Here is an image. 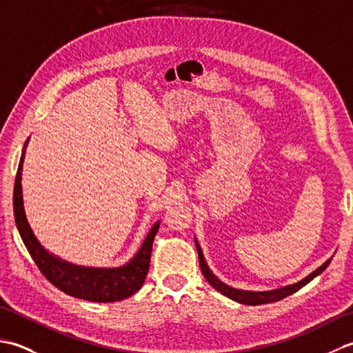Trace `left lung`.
Instances as JSON below:
<instances>
[{
	"label": "left lung",
	"mask_w": 353,
	"mask_h": 353,
	"mask_svg": "<svg viewBox=\"0 0 353 353\" xmlns=\"http://www.w3.org/2000/svg\"><path fill=\"white\" fill-rule=\"evenodd\" d=\"M194 243H196L197 247V253H199V261H200V268H201V273H203L205 279L212 285V287L220 291L221 294H224L226 297L232 299V301H235L238 303H243V305H264V303H272V302H277V301H282L283 297L291 296L292 292H296L301 290L302 287H305L306 283L311 282L314 277L319 276L321 272H325V268L331 264V259L329 258L323 265H320L317 270H314L312 273H310L306 277H303L302 281H299L296 283H291L287 285V287H282V288H277V290H270V291H245V290H236V288H232L229 285H226L224 282H221L219 277H216L212 272L211 268L208 267L205 256H203V252H201V247L197 241V238H194Z\"/></svg>",
	"instance_id": "8db88e82"
}]
</instances>
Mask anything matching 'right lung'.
Listing matches in <instances>:
<instances>
[{
	"label": "right lung",
	"mask_w": 353,
	"mask_h": 353,
	"mask_svg": "<svg viewBox=\"0 0 353 353\" xmlns=\"http://www.w3.org/2000/svg\"><path fill=\"white\" fill-rule=\"evenodd\" d=\"M27 144L28 139L26 141L24 148H22L17 179H14L13 215L22 241H24V245L27 247L30 256L33 258L34 264L41 270V273L47 277L54 287L66 292L68 296L83 299V301L89 302H118L134 294V292L142 287V283H144L145 276L148 273L152 247L157 230H159L161 221H156L153 224L137 254L121 267L101 268L76 265L56 256V254L50 253L39 241H37L32 228H30L24 211L21 181L22 163H24Z\"/></svg>",
	"instance_id": "obj_1"
}]
</instances>
